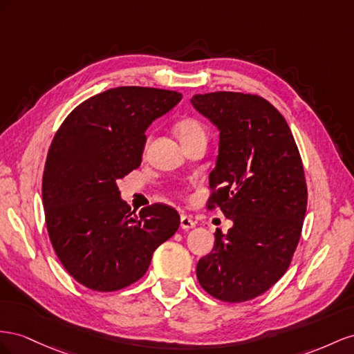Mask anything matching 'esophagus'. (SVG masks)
Returning <instances> with one entry per match:
<instances>
[{
  "label": "esophagus",
  "mask_w": 354,
  "mask_h": 354,
  "mask_svg": "<svg viewBox=\"0 0 354 354\" xmlns=\"http://www.w3.org/2000/svg\"><path fill=\"white\" fill-rule=\"evenodd\" d=\"M196 227V222L194 219L188 216V215H180V228L183 230H189V228H194Z\"/></svg>",
  "instance_id": "1"
}]
</instances>
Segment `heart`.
Instances as JSON below:
<instances>
[{
	"label": "heart",
	"mask_w": 354,
	"mask_h": 354,
	"mask_svg": "<svg viewBox=\"0 0 354 354\" xmlns=\"http://www.w3.org/2000/svg\"><path fill=\"white\" fill-rule=\"evenodd\" d=\"M176 133L179 139H187L196 135H205V127L196 118H184L176 124Z\"/></svg>",
	"instance_id": "b5f03b06"
}]
</instances>
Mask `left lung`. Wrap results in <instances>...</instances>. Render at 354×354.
<instances>
[{"label": "left lung", "instance_id": "obj_1", "mask_svg": "<svg viewBox=\"0 0 354 354\" xmlns=\"http://www.w3.org/2000/svg\"><path fill=\"white\" fill-rule=\"evenodd\" d=\"M191 104L219 130L207 209L218 206L233 221L198 261V283L216 299L249 301L285 274L298 246L307 210L299 151L286 120L264 97L214 92L194 95Z\"/></svg>", "mask_w": 354, "mask_h": 354}]
</instances>
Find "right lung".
<instances>
[{"instance_id": "obj_1", "label": "right lung", "mask_w": 354, "mask_h": 354, "mask_svg": "<svg viewBox=\"0 0 354 354\" xmlns=\"http://www.w3.org/2000/svg\"><path fill=\"white\" fill-rule=\"evenodd\" d=\"M180 99L174 90L109 88L80 104L56 132L43 174L46 224L59 261L83 286L114 292L135 283L179 228L167 205L130 212L117 180L140 166L148 126Z\"/></svg>"}]
</instances>
